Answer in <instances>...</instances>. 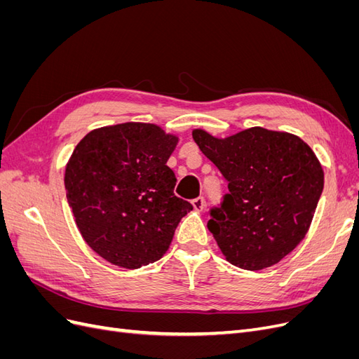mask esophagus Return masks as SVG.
<instances>
[{"mask_svg":"<svg viewBox=\"0 0 359 359\" xmlns=\"http://www.w3.org/2000/svg\"><path fill=\"white\" fill-rule=\"evenodd\" d=\"M191 205H193V208L196 210V211H202V210L205 208V199H203V198L193 199V201H191Z\"/></svg>","mask_w":359,"mask_h":359,"instance_id":"34e87169","label":"esophagus"}]
</instances>
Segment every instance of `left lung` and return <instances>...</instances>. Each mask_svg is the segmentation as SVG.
Instances as JSON below:
<instances>
[{"mask_svg":"<svg viewBox=\"0 0 359 359\" xmlns=\"http://www.w3.org/2000/svg\"><path fill=\"white\" fill-rule=\"evenodd\" d=\"M193 139L227 181L208 229L238 268L278 264L306 236L323 190V170L298 136L262 127L217 139L193 130Z\"/></svg>","mask_w":359,"mask_h":359,"instance_id":"8db88e82","label":"left lung"}]
</instances>
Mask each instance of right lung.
I'll return each mask as SVG.
<instances>
[{"label":"right lung","mask_w":359,"mask_h":359,"mask_svg":"<svg viewBox=\"0 0 359 359\" xmlns=\"http://www.w3.org/2000/svg\"><path fill=\"white\" fill-rule=\"evenodd\" d=\"M178 142L158 126L124 123L86 135L67 163V201L83 240L116 266L136 269L168 252L193 206L173 194L166 165Z\"/></svg>","instance_id":"right-lung-1"}]
</instances>
